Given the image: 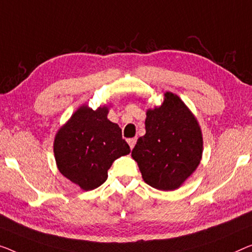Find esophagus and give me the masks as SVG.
Here are the masks:
<instances>
[{
	"label": "esophagus",
	"instance_id": "34e87169",
	"mask_svg": "<svg viewBox=\"0 0 252 252\" xmlns=\"http://www.w3.org/2000/svg\"><path fill=\"white\" fill-rule=\"evenodd\" d=\"M137 142V138H131V139H127V144H129L130 148L132 149L134 147V145H136Z\"/></svg>",
	"mask_w": 252,
	"mask_h": 252
}]
</instances>
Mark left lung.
Wrapping results in <instances>:
<instances>
[{
	"instance_id": "left-lung-1",
	"label": "left lung",
	"mask_w": 252,
	"mask_h": 252,
	"mask_svg": "<svg viewBox=\"0 0 252 252\" xmlns=\"http://www.w3.org/2000/svg\"><path fill=\"white\" fill-rule=\"evenodd\" d=\"M146 134L138 139L131 156L142 179L158 190H174L200 163L202 137L197 120L185 103L165 94L162 106L147 111Z\"/></svg>"
}]
</instances>
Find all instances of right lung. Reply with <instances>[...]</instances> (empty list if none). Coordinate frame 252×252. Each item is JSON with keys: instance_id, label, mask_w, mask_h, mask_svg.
Returning <instances> with one entry per match:
<instances>
[{"instance_id": "1", "label": "right lung", "mask_w": 252, "mask_h": 252, "mask_svg": "<svg viewBox=\"0 0 252 252\" xmlns=\"http://www.w3.org/2000/svg\"><path fill=\"white\" fill-rule=\"evenodd\" d=\"M107 112L82 106L55 137L59 171L86 191L102 186L112 163L130 153L121 127L107 120Z\"/></svg>"}]
</instances>
